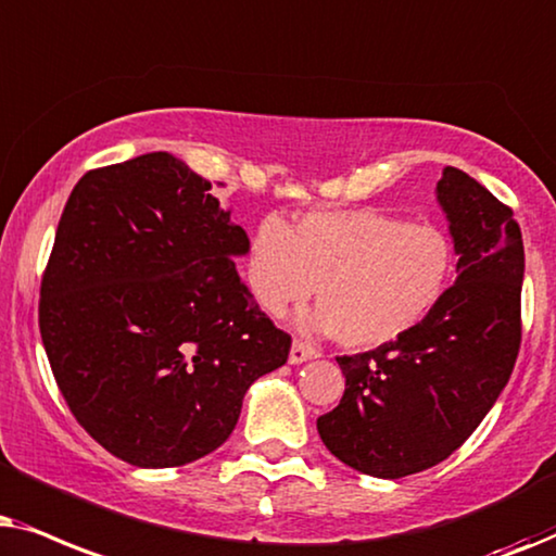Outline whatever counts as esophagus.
<instances>
[{
  "label": "esophagus",
  "mask_w": 556,
  "mask_h": 556,
  "mask_svg": "<svg viewBox=\"0 0 556 556\" xmlns=\"http://www.w3.org/2000/svg\"><path fill=\"white\" fill-rule=\"evenodd\" d=\"M317 348H313L309 343H302V340H294L292 351H290V364H302V361L317 358Z\"/></svg>",
  "instance_id": "obj_1"
}]
</instances>
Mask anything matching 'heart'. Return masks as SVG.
<instances>
[{"instance_id":"heart-1","label":"heart","mask_w":556,"mask_h":556,"mask_svg":"<svg viewBox=\"0 0 556 556\" xmlns=\"http://www.w3.org/2000/svg\"><path fill=\"white\" fill-rule=\"evenodd\" d=\"M453 264V241L434 224H406L376 208L317 211L294 228L279 218L258 224L249 285L271 315L302 305L317 287L313 328L336 332L345 348H379L440 305Z\"/></svg>"}]
</instances>
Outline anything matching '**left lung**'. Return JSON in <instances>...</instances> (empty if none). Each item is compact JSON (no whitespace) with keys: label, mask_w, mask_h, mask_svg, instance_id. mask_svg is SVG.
<instances>
[{"label":"left lung","mask_w":556,"mask_h":556,"mask_svg":"<svg viewBox=\"0 0 556 556\" xmlns=\"http://www.w3.org/2000/svg\"><path fill=\"white\" fill-rule=\"evenodd\" d=\"M438 201L457 279L394 343L338 355L343 399L317 419L325 447L374 478H404L455 453L491 412L521 348L523 241L514 211L457 167Z\"/></svg>","instance_id":"obj_1"}]
</instances>
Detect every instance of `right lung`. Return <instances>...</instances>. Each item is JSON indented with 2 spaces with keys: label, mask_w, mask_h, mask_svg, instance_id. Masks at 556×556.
<instances>
[{
  "label": "right lung",
  "mask_w": 556,
  "mask_h": 556,
  "mask_svg": "<svg viewBox=\"0 0 556 556\" xmlns=\"http://www.w3.org/2000/svg\"><path fill=\"white\" fill-rule=\"evenodd\" d=\"M167 152L80 177L40 285V336L73 417L137 468L224 445L292 338L251 298L249 236Z\"/></svg>",
  "instance_id": "1"
}]
</instances>
